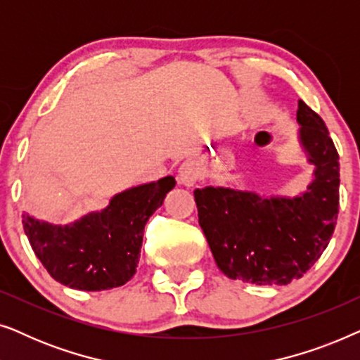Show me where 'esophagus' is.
Instances as JSON below:
<instances>
[{"label":"esophagus","instance_id":"obj_1","mask_svg":"<svg viewBox=\"0 0 360 360\" xmlns=\"http://www.w3.org/2000/svg\"><path fill=\"white\" fill-rule=\"evenodd\" d=\"M198 180V172H196L191 164H184L179 172V184L185 186H193Z\"/></svg>","mask_w":360,"mask_h":360}]
</instances>
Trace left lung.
Returning a JSON list of instances; mask_svg holds the SVG:
<instances>
[{"label": "left lung", "mask_w": 360, "mask_h": 360, "mask_svg": "<svg viewBox=\"0 0 360 360\" xmlns=\"http://www.w3.org/2000/svg\"><path fill=\"white\" fill-rule=\"evenodd\" d=\"M298 141L314 167L307 191L262 196L229 186L193 191L198 223L221 272L255 285H287L321 257L336 228L339 155L324 121L298 101Z\"/></svg>", "instance_id": "left-lung-1"}]
</instances>
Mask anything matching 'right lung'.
Instances as JSON below:
<instances>
[{"label":"right lung","instance_id":"obj_1","mask_svg":"<svg viewBox=\"0 0 360 360\" xmlns=\"http://www.w3.org/2000/svg\"><path fill=\"white\" fill-rule=\"evenodd\" d=\"M175 186L174 176L137 185L112 196L101 211L60 226L22 214L34 254L65 287L100 292L129 282L139 264L147 219Z\"/></svg>","mask_w":360,"mask_h":360}]
</instances>
